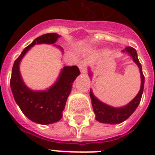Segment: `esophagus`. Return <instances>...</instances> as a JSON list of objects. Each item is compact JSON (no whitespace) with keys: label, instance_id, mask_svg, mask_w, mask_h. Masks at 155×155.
I'll list each match as a JSON object with an SVG mask.
<instances>
[{"label":"esophagus","instance_id":"esophagus-1","mask_svg":"<svg viewBox=\"0 0 155 155\" xmlns=\"http://www.w3.org/2000/svg\"><path fill=\"white\" fill-rule=\"evenodd\" d=\"M78 68H79V70H80L81 72L85 73V72H86V69H87L86 61L83 60V61L79 62V64H78Z\"/></svg>","mask_w":155,"mask_h":155}]
</instances>
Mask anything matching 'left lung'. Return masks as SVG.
Instances as JSON below:
<instances>
[{"label": "left lung", "mask_w": 155, "mask_h": 155, "mask_svg": "<svg viewBox=\"0 0 155 155\" xmlns=\"http://www.w3.org/2000/svg\"><path fill=\"white\" fill-rule=\"evenodd\" d=\"M125 51L130 54V56L133 58L134 62L140 68V78H141V84H140V91L137 94V96L128 105L122 107V108H113V107H110L109 105L100 102L98 99L96 98L93 96L92 92L91 91L90 96H91V99L93 110H94V113L96 115L97 121H98L100 122L116 124V123H121V122H124L125 120H127L128 117L134 113V111L136 110V108L138 107V105L140 104L141 96H142V93H143L145 77L142 73L141 64H140V61L138 59L136 50L133 47H131V46H127L125 48Z\"/></svg>", "instance_id": "obj_1"}]
</instances>
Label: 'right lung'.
<instances>
[{"label": "right lung", "instance_id": "obj_1", "mask_svg": "<svg viewBox=\"0 0 155 155\" xmlns=\"http://www.w3.org/2000/svg\"><path fill=\"white\" fill-rule=\"evenodd\" d=\"M59 36L57 33H46L35 39L15 59L10 78V86L15 102L24 115L31 121L39 124H50L61 119L63 110L71 85L80 71L78 66H64L57 83L45 91L29 90L21 79L19 64L21 58L33 45L36 44H53Z\"/></svg>", "mask_w": 155, "mask_h": 155}]
</instances>
